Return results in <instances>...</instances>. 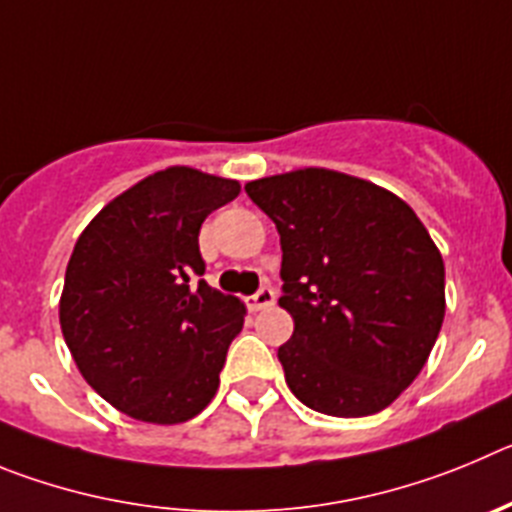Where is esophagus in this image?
<instances>
[{"mask_svg":"<svg viewBox=\"0 0 512 512\" xmlns=\"http://www.w3.org/2000/svg\"><path fill=\"white\" fill-rule=\"evenodd\" d=\"M275 303V290L270 288V285H265V288H260L255 293V296L247 298V308L250 311H262V308H270Z\"/></svg>","mask_w":512,"mask_h":512,"instance_id":"1","label":"esophagus"}]
</instances>
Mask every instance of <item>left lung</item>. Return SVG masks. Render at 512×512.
<instances>
[{"mask_svg": "<svg viewBox=\"0 0 512 512\" xmlns=\"http://www.w3.org/2000/svg\"><path fill=\"white\" fill-rule=\"evenodd\" d=\"M245 191L280 234L278 303L293 336L278 359L290 393L336 418L388 408L426 365L446 311L444 260L416 211L326 168Z\"/></svg>", "mask_w": 512, "mask_h": 512, "instance_id": "left-lung-1", "label": "left lung"}]
</instances>
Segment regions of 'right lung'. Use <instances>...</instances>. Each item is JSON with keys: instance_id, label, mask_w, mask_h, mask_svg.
Here are the masks:
<instances>
[{"instance_id": "right-lung-1", "label": "right lung", "mask_w": 512, "mask_h": 512, "mask_svg": "<svg viewBox=\"0 0 512 512\" xmlns=\"http://www.w3.org/2000/svg\"><path fill=\"white\" fill-rule=\"evenodd\" d=\"M239 183L173 165L109 201L66 267L61 329L84 380L145 423L199 416L219 388L245 303L201 275L199 229Z\"/></svg>"}]
</instances>
